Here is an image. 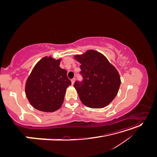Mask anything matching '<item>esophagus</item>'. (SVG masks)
I'll return each instance as SVG.
<instances>
[{
    "mask_svg": "<svg viewBox=\"0 0 157 157\" xmlns=\"http://www.w3.org/2000/svg\"><path fill=\"white\" fill-rule=\"evenodd\" d=\"M75 81V78L71 79V84H74Z\"/></svg>",
    "mask_w": 157,
    "mask_h": 157,
    "instance_id": "34e87169",
    "label": "esophagus"
}]
</instances>
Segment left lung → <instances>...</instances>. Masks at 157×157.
Instances as JSON below:
<instances>
[{"label": "left lung", "mask_w": 157, "mask_h": 157, "mask_svg": "<svg viewBox=\"0 0 157 157\" xmlns=\"http://www.w3.org/2000/svg\"><path fill=\"white\" fill-rule=\"evenodd\" d=\"M74 59L80 64L83 81H76L74 87L80 101L88 107L103 108L110 103L118 94L121 77L117 69L100 52L88 50L77 54Z\"/></svg>", "instance_id": "8db88e82"}]
</instances>
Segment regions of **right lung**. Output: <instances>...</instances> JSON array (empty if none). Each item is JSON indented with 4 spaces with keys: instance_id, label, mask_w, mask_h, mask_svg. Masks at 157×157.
<instances>
[{
    "instance_id": "add662e5",
    "label": "right lung",
    "mask_w": 157,
    "mask_h": 157,
    "mask_svg": "<svg viewBox=\"0 0 157 157\" xmlns=\"http://www.w3.org/2000/svg\"><path fill=\"white\" fill-rule=\"evenodd\" d=\"M61 58L45 56L33 67L25 87L31 105L42 112H54L61 107L66 89L71 84L67 71L59 67Z\"/></svg>"
}]
</instances>
